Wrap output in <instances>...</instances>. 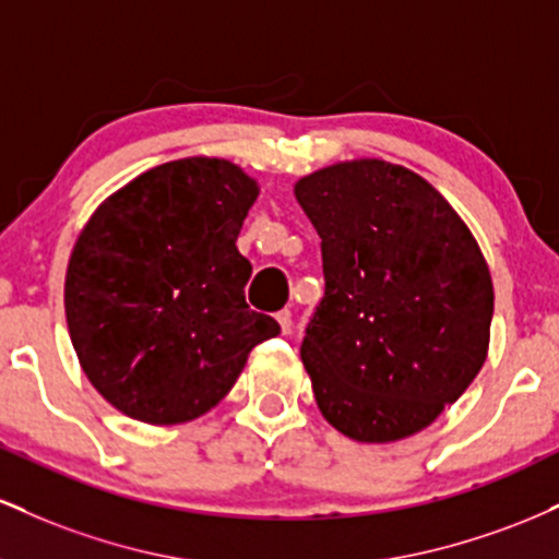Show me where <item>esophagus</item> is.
<instances>
[{"label": "esophagus", "instance_id": "esophagus-1", "mask_svg": "<svg viewBox=\"0 0 559 559\" xmlns=\"http://www.w3.org/2000/svg\"><path fill=\"white\" fill-rule=\"evenodd\" d=\"M275 320H278L281 331H284V333H292V312H288V310H281L278 316H275Z\"/></svg>", "mask_w": 559, "mask_h": 559}]
</instances>
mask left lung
<instances>
[{"instance_id":"obj_1","label":"left lung","mask_w":559,"mask_h":559,"mask_svg":"<svg viewBox=\"0 0 559 559\" xmlns=\"http://www.w3.org/2000/svg\"><path fill=\"white\" fill-rule=\"evenodd\" d=\"M320 236L325 297L301 365L323 418L362 444L423 431L489 355L493 284L476 236L426 178L386 159L294 183Z\"/></svg>"}]
</instances>
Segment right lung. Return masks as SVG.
<instances>
[{
  "instance_id": "add662e5",
  "label": "right lung",
  "mask_w": 559,
  "mask_h": 559,
  "mask_svg": "<svg viewBox=\"0 0 559 559\" xmlns=\"http://www.w3.org/2000/svg\"><path fill=\"white\" fill-rule=\"evenodd\" d=\"M258 194V178L230 159H173L107 197L75 239L70 342L128 418H199L234 389L249 352L281 333L243 299L252 265L236 239Z\"/></svg>"
}]
</instances>
